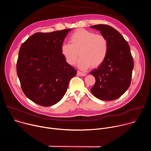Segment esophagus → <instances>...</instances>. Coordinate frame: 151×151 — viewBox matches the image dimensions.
Returning <instances> with one entry per match:
<instances>
[{
    "instance_id": "1",
    "label": "esophagus",
    "mask_w": 151,
    "mask_h": 151,
    "mask_svg": "<svg viewBox=\"0 0 151 151\" xmlns=\"http://www.w3.org/2000/svg\"><path fill=\"white\" fill-rule=\"evenodd\" d=\"M77 75L78 76H85L86 75V73H84V72H81V71H78L77 72Z\"/></svg>"
}]
</instances>
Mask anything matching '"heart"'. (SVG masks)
I'll return each instance as SVG.
<instances>
[{"mask_svg": "<svg viewBox=\"0 0 151 151\" xmlns=\"http://www.w3.org/2000/svg\"><path fill=\"white\" fill-rule=\"evenodd\" d=\"M70 42L61 46V53L66 61L73 65L79 55L78 67L86 69L96 68L105 60L109 51V43L106 37L101 34L85 29L76 30L70 37Z\"/></svg>", "mask_w": 151, "mask_h": 151, "instance_id": "b5f03b06", "label": "heart"}]
</instances>
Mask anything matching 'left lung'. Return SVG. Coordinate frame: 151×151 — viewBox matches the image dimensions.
Returning a JSON list of instances; mask_svg holds the SVG:
<instances>
[{"label": "left lung", "mask_w": 151, "mask_h": 151, "mask_svg": "<svg viewBox=\"0 0 151 151\" xmlns=\"http://www.w3.org/2000/svg\"><path fill=\"white\" fill-rule=\"evenodd\" d=\"M90 27L100 31L109 43L105 60L98 69L90 72L96 78L91 91L100 100H114L130 86L134 62L130 46L124 37L109 25L97 24Z\"/></svg>", "instance_id": "obj_1"}]
</instances>
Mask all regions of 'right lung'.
<instances>
[{"label": "right lung", "mask_w": 151, "mask_h": 151, "mask_svg": "<svg viewBox=\"0 0 151 151\" xmlns=\"http://www.w3.org/2000/svg\"><path fill=\"white\" fill-rule=\"evenodd\" d=\"M70 29L36 33L21 45L17 73L26 96L42 106L58 103L77 71L61 53L64 38Z\"/></svg>", "instance_id": "obj_1"}]
</instances>
